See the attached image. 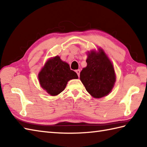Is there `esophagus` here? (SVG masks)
I'll return each mask as SVG.
<instances>
[{"label":"esophagus","mask_w":147,"mask_h":147,"mask_svg":"<svg viewBox=\"0 0 147 147\" xmlns=\"http://www.w3.org/2000/svg\"><path fill=\"white\" fill-rule=\"evenodd\" d=\"M76 74H78V77H80V69H78L76 71Z\"/></svg>","instance_id":"obj_1"}]
</instances>
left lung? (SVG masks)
I'll return each mask as SVG.
<instances>
[{
    "mask_svg": "<svg viewBox=\"0 0 147 147\" xmlns=\"http://www.w3.org/2000/svg\"><path fill=\"white\" fill-rule=\"evenodd\" d=\"M86 63L80 73V80L86 91L95 98L109 94L114 86L115 76L113 65L104 52L92 51Z\"/></svg>",
    "mask_w": 147,
    "mask_h": 147,
    "instance_id": "8db88e82",
    "label": "left lung"
}]
</instances>
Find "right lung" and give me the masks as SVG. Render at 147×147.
Masks as SVG:
<instances>
[{
	"label": "right lung",
	"instance_id": "add662e5",
	"mask_svg": "<svg viewBox=\"0 0 147 147\" xmlns=\"http://www.w3.org/2000/svg\"><path fill=\"white\" fill-rule=\"evenodd\" d=\"M77 78V74L59 56L49 59L38 74L41 86L52 96L63 91L68 81Z\"/></svg>",
	"mask_w": 147,
	"mask_h": 147
}]
</instances>
